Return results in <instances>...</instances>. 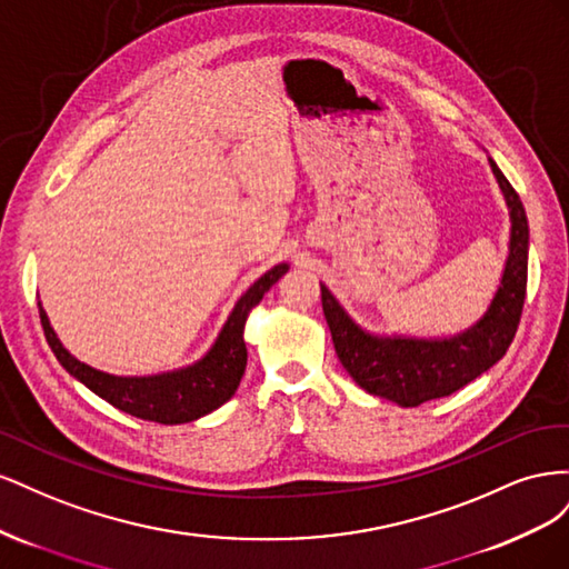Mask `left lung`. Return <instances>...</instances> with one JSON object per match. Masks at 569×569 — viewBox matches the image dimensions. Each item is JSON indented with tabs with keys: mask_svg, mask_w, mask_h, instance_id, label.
<instances>
[{
	"mask_svg": "<svg viewBox=\"0 0 569 569\" xmlns=\"http://www.w3.org/2000/svg\"><path fill=\"white\" fill-rule=\"evenodd\" d=\"M489 163L510 211V244L501 284L487 313L468 330L439 339L372 335L356 325L332 291L320 284L322 313L330 325L335 351L353 382L368 393L412 408L462 389L506 356L518 332L527 295L529 226L518 192L493 159Z\"/></svg>",
	"mask_w": 569,
	"mask_h": 569,
	"instance_id": "obj_1",
	"label": "left lung"
}]
</instances>
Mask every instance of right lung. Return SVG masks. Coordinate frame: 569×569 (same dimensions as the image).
Returning <instances> with one entry per match:
<instances>
[{
	"label": "right lung",
	"mask_w": 569,
	"mask_h": 569,
	"mask_svg": "<svg viewBox=\"0 0 569 569\" xmlns=\"http://www.w3.org/2000/svg\"><path fill=\"white\" fill-rule=\"evenodd\" d=\"M289 270L287 263H280L263 272L232 308L228 322L222 325L213 347L206 351L197 363L170 370L161 375L147 377H118L80 363L76 356L63 349L61 339L51 327L42 303L40 320L44 327V337L54 351L59 363L68 375H73L90 391L140 420L161 422V425H182L209 416L216 408L230 401L247 368V343H244V325L251 308L261 303L266 291L278 282Z\"/></svg>",
	"instance_id": "obj_1"
}]
</instances>
